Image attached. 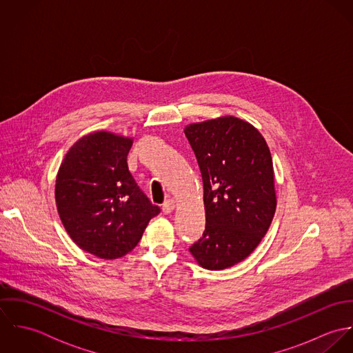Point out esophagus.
<instances>
[{
	"instance_id": "esophagus-1",
	"label": "esophagus",
	"mask_w": 353,
	"mask_h": 353,
	"mask_svg": "<svg viewBox=\"0 0 353 353\" xmlns=\"http://www.w3.org/2000/svg\"><path fill=\"white\" fill-rule=\"evenodd\" d=\"M174 209H175V201H174V200H167V201L163 203V212H164L165 214L174 212Z\"/></svg>"
}]
</instances>
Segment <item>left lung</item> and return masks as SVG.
Returning a JSON list of instances; mask_svg holds the SVG:
<instances>
[{"label": "left lung", "mask_w": 353, "mask_h": 353, "mask_svg": "<svg viewBox=\"0 0 353 353\" xmlns=\"http://www.w3.org/2000/svg\"><path fill=\"white\" fill-rule=\"evenodd\" d=\"M185 134L201 170L206 220L189 252L202 268L223 270L246 259L270 227L272 154L258 129L232 115L189 123Z\"/></svg>", "instance_id": "1"}]
</instances>
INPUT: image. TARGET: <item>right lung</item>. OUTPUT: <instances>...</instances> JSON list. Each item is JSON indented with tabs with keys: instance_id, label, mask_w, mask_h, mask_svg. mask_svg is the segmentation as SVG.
<instances>
[{
	"instance_id": "1",
	"label": "right lung",
	"mask_w": 353,
	"mask_h": 353,
	"mask_svg": "<svg viewBox=\"0 0 353 353\" xmlns=\"http://www.w3.org/2000/svg\"><path fill=\"white\" fill-rule=\"evenodd\" d=\"M133 139L99 130L77 140L55 179V203L70 239L84 252L115 259L132 252L160 213L134 182Z\"/></svg>"
}]
</instances>
